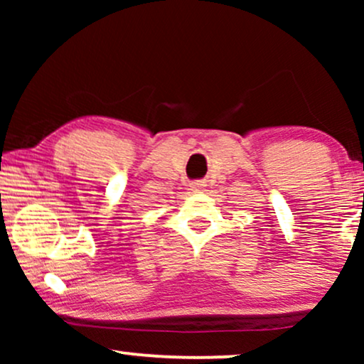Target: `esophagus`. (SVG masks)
I'll use <instances>...</instances> for the list:
<instances>
[{
  "label": "esophagus",
  "mask_w": 364,
  "mask_h": 364,
  "mask_svg": "<svg viewBox=\"0 0 364 364\" xmlns=\"http://www.w3.org/2000/svg\"><path fill=\"white\" fill-rule=\"evenodd\" d=\"M203 188H205V182H202V181H193V182H191V191H193V192H200V191H203Z\"/></svg>",
  "instance_id": "34e87169"
}]
</instances>
